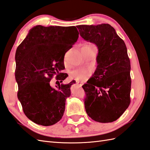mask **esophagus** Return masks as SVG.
Instances as JSON below:
<instances>
[{
    "instance_id": "obj_1",
    "label": "esophagus",
    "mask_w": 150,
    "mask_h": 150,
    "mask_svg": "<svg viewBox=\"0 0 150 150\" xmlns=\"http://www.w3.org/2000/svg\"><path fill=\"white\" fill-rule=\"evenodd\" d=\"M76 84H77V85H78V86H79L80 87H81V86H83V82H76Z\"/></svg>"
}]
</instances>
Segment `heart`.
Instances as JSON below:
<instances>
[{
  "label": "heart",
  "mask_w": 150,
  "mask_h": 150,
  "mask_svg": "<svg viewBox=\"0 0 150 150\" xmlns=\"http://www.w3.org/2000/svg\"><path fill=\"white\" fill-rule=\"evenodd\" d=\"M83 47L86 49H96L94 44H88L83 46ZM91 71L86 68H78L72 70L70 72V77L72 80H75L77 81H82L85 80L88 76L91 74Z\"/></svg>",
  "instance_id": "heart-1"
}]
</instances>
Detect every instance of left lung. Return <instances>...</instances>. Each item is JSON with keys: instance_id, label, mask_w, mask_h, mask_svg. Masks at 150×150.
<instances>
[{"instance_id": "8db88e82", "label": "left lung", "mask_w": 150, "mask_h": 150, "mask_svg": "<svg viewBox=\"0 0 150 150\" xmlns=\"http://www.w3.org/2000/svg\"><path fill=\"white\" fill-rule=\"evenodd\" d=\"M84 40L97 45V68L82 86L88 116L101 123L120 117L130 103V63L124 41L109 24L78 25Z\"/></svg>"}]
</instances>
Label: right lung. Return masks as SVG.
Wrapping results in <instances>:
<instances>
[{
    "instance_id": "1",
    "label": "right lung",
    "mask_w": 150,
    "mask_h": 150,
    "mask_svg": "<svg viewBox=\"0 0 150 150\" xmlns=\"http://www.w3.org/2000/svg\"><path fill=\"white\" fill-rule=\"evenodd\" d=\"M79 34L74 26L37 25L16 49L18 98L26 116L37 124L52 125L63 117L65 101L75 82L59 83L54 89L50 81L54 75L60 83L68 76L61 73L64 69V55L77 40Z\"/></svg>"
}]
</instances>
